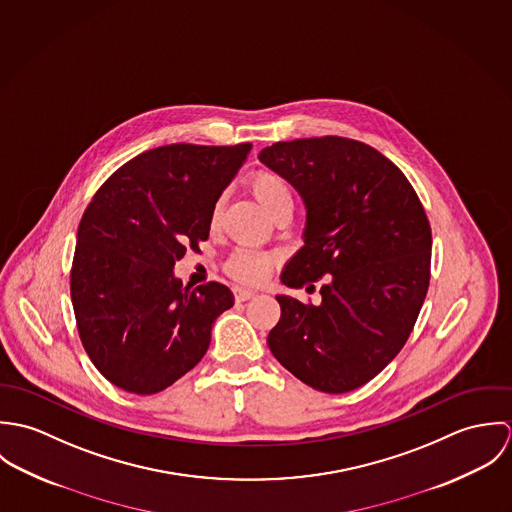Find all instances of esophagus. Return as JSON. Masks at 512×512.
<instances>
[{
	"mask_svg": "<svg viewBox=\"0 0 512 512\" xmlns=\"http://www.w3.org/2000/svg\"><path fill=\"white\" fill-rule=\"evenodd\" d=\"M234 297H236V301H248V299L256 297V292L248 290V288H234Z\"/></svg>",
	"mask_w": 512,
	"mask_h": 512,
	"instance_id": "34e87169",
	"label": "esophagus"
}]
</instances>
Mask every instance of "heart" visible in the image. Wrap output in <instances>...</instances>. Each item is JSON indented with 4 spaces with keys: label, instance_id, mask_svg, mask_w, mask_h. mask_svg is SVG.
Returning a JSON list of instances; mask_svg holds the SVG:
<instances>
[{
    "label": "heart",
    "instance_id": "obj_1",
    "mask_svg": "<svg viewBox=\"0 0 512 512\" xmlns=\"http://www.w3.org/2000/svg\"><path fill=\"white\" fill-rule=\"evenodd\" d=\"M250 187L260 201V205L272 215L276 213L282 205L292 203V193L286 185V181L274 173V171H258L250 179ZM220 205L217 203L213 209V222L219 219ZM274 256L262 250H252V248H242L236 250L228 262H226V272L244 284H260L268 278V274L274 268Z\"/></svg>",
    "mask_w": 512,
    "mask_h": 512
}]
</instances>
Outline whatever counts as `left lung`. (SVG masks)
<instances>
[{
    "label": "left lung",
    "instance_id": "left-lung-1",
    "mask_svg": "<svg viewBox=\"0 0 512 512\" xmlns=\"http://www.w3.org/2000/svg\"><path fill=\"white\" fill-rule=\"evenodd\" d=\"M258 159L305 205L303 246L280 280L321 303L276 295L272 355L307 386L351 392L408 341L430 286L432 230L404 173L374 147L327 136L278 142Z\"/></svg>",
    "mask_w": 512,
    "mask_h": 512
}]
</instances>
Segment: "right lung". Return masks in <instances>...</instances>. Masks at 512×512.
Masks as SVG:
<instances>
[{"instance_id":"right-lung-1","label":"right lung","mask_w":512,"mask_h":512,"mask_svg":"<svg viewBox=\"0 0 512 512\" xmlns=\"http://www.w3.org/2000/svg\"><path fill=\"white\" fill-rule=\"evenodd\" d=\"M252 144H171L122 165L76 232L71 297L80 341L118 388L155 394L197 365L234 295L183 286L175 262L209 238L213 209Z\"/></svg>"}]
</instances>
